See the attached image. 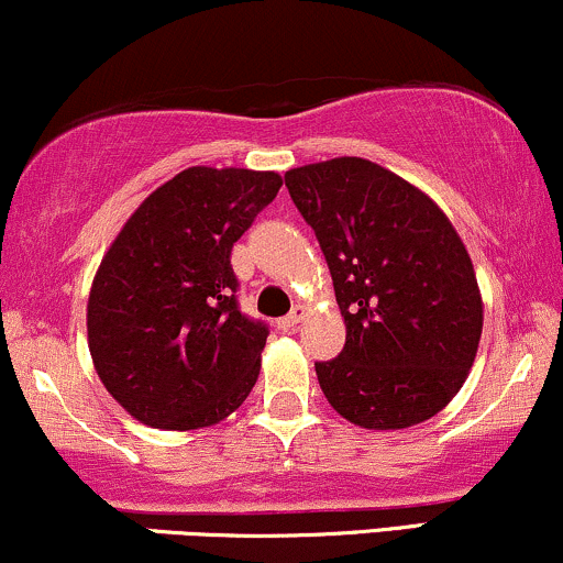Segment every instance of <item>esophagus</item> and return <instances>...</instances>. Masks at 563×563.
Wrapping results in <instances>:
<instances>
[{
	"instance_id": "1",
	"label": "esophagus",
	"mask_w": 563,
	"mask_h": 563,
	"mask_svg": "<svg viewBox=\"0 0 563 563\" xmlns=\"http://www.w3.org/2000/svg\"><path fill=\"white\" fill-rule=\"evenodd\" d=\"M302 319H306V306H295V308L289 310V313L284 316V319L279 321V327L287 329V332H289V329H295L297 323H302Z\"/></svg>"
}]
</instances>
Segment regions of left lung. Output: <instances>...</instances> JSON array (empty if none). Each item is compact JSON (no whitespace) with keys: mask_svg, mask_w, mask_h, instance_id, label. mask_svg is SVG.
<instances>
[{"mask_svg":"<svg viewBox=\"0 0 563 563\" xmlns=\"http://www.w3.org/2000/svg\"><path fill=\"white\" fill-rule=\"evenodd\" d=\"M316 231L345 319V347L316 363L342 419L406 429L464 387L482 336L472 257L424 191L363 157L284 174Z\"/></svg>","mask_w":563,"mask_h":563,"instance_id":"obj_1","label":"left lung"}]
</instances>
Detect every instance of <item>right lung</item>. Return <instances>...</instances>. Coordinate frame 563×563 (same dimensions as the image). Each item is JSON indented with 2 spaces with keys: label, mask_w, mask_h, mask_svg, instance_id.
<instances>
[{
  "label": "right lung",
  "mask_w": 563,
  "mask_h": 563,
  "mask_svg": "<svg viewBox=\"0 0 563 563\" xmlns=\"http://www.w3.org/2000/svg\"><path fill=\"white\" fill-rule=\"evenodd\" d=\"M279 187L274 170L195 165L152 191L104 253L86 306L91 361L142 424H218L253 389L268 327L240 310L231 247Z\"/></svg>",
  "instance_id": "add662e5"
}]
</instances>
